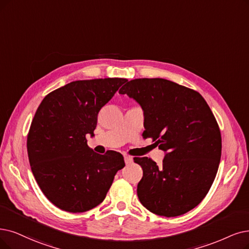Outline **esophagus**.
Returning <instances> with one entry per match:
<instances>
[{
	"instance_id": "esophagus-1",
	"label": "esophagus",
	"mask_w": 249,
	"mask_h": 249,
	"mask_svg": "<svg viewBox=\"0 0 249 249\" xmlns=\"http://www.w3.org/2000/svg\"><path fill=\"white\" fill-rule=\"evenodd\" d=\"M125 164H131L133 162V158L131 156H124Z\"/></svg>"
}]
</instances>
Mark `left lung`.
Returning a JSON list of instances; mask_svg holds the SVG:
<instances>
[{
  "mask_svg": "<svg viewBox=\"0 0 249 249\" xmlns=\"http://www.w3.org/2000/svg\"><path fill=\"white\" fill-rule=\"evenodd\" d=\"M119 94L141 105L143 138L165 151L160 166L151 158L134 157L143 170L139 200L166 217L193 210L210 191L221 160V131L210 106L198 92L163 78L132 79Z\"/></svg>",
  "mask_w": 249,
  "mask_h": 249,
  "instance_id": "1",
  "label": "left lung"
}]
</instances>
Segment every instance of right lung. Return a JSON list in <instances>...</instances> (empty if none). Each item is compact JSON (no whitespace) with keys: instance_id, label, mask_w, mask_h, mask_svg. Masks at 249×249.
I'll return each instance as SVG.
<instances>
[{"instance_id":"right-lung-1","label":"right lung","mask_w":249,"mask_h":249,"mask_svg":"<svg viewBox=\"0 0 249 249\" xmlns=\"http://www.w3.org/2000/svg\"><path fill=\"white\" fill-rule=\"evenodd\" d=\"M125 82H71L49 93L37 107L27 134L28 160L42 192L60 210L84 213L100 204L124 166L121 153L98 154L86 137L94 136L99 111Z\"/></svg>"}]
</instances>
